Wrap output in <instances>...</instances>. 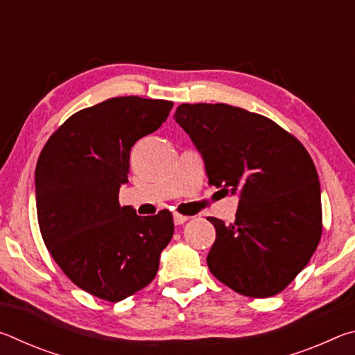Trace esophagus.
<instances>
[{
  "label": "esophagus",
  "mask_w": 355,
  "mask_h": 355,
  "mask_svg": "<svg viewBox=\"0 0 355 355\" xmlns=\"http://www.w3.org/2000/svg\"><path fill=\"white\" fill-rule=\"evenodd\" d=\"M188 219H189L188 216H183V214H178V213L173 214V222H175V225H182Z\"/></svg>",
  "instance_id": "obj_1"
}]
</instances>
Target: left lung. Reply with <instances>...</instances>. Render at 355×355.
<instances>
[{"label":"left lung","mask_w":355,"mask_h":355,"mask_svg":"<svg viewBox=\"0 0 355 355\" xmlns=\"http://www.w3.org/2000/svg\"><path fill=\"white\" fill-rule=\"evenodd\" d=\"M175 120L203 156L208 184L239 192L235 222L208 218L216 279L249 297L274 296L307 266L322 233L313 159L271 119L224 103H183Z\"/></svg>","instance_id":"obj_1"}]
</instances>
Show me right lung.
<instances>
[{"label": "right lung", "mask_w": 355, "mask_h": 355, "mask_svg": "<svg viewBox=\"0 0 355 355\" xmlns=\"http://www.w3.org/2000/svg\"><path fill=\"white\" fill-rule=\"evenodd\" d=\"M167 100L116 97L75 112L46 141L35 167L42 238L81 290L119 302L155 279L173 235L169 209L141 218L119 205L136 141L166 122Z\"/></svg>", "instance_id": "obj_1"}]
</instances>
